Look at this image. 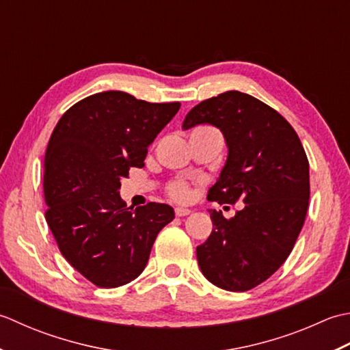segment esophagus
Returning a JSON list of instances; mask_svg holds the SVG:
<instances>
[{"label": "esophagus", "mask_w": 350, "mask_h": 350, "mask_svg": "<svg viewBox=\"0 0 350 350\" xmlns=\"http://www.w3.org/2000/svg\"><path fill=\"white\" fill-rule=\"evenodd\" d=\"M190 213H191V210L184 208V206H176V208H175V215H176L178 217L187 216V215H190Z\"/></svg>", "instance_id": "1"}]
</instances>
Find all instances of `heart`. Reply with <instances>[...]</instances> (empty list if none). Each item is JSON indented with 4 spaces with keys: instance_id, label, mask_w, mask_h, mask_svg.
I'll return each mask as SVG.
<instances>
[{
    "instance_id": "obj_1",
    "label": "heart",
    "mask_w": 350,
    "mask_h": 350,
    "mask_svg": "<svg viewBox=\"0 0 350 350\" xmlns=\"http://www.w3.org/2000/svg\"><path fill=\"white\" fill-rule=\"evenodd\" d=\"M169 193L174 199H176V201H189L191 191L185 183H175L172 187H170Z\"/></svg>"
}]
</instances>
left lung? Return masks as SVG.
Wrapping results in <instances>:
<instances>
[{"instance_id":"obj_1","label":"left lung","mask_w":350,"mask_h":350,"mask_svg":"<svg viewBox=\"0 0 350 350\" xmlns=\"http://www.w3.org/2000/svg\"><path fill=\"white\" fill-rule=\"evenodd\" d=\"M202 124L219 128L228 148L208 201L245 206L232 219L208 210L213 230L196 247L198 265L217 287L246 291L272 276L296 243L308 208V159L280 113L239 90L195 105L183 130Z\"/></svg>"}]
</instances>
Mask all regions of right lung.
<instances>
[{"instance_id":"1","label":"right lung","mask_w":350,"mask_h":350,"mask_svg":"<svg viewBox=\"0 0 350 350\" xmlns=\"http://www.w3.org/2000/svg\"><path fill=\"white\" fill-rule=\"evenodd\" d=\"M178 110L180 103L107 90L74 104L54 128L44 161L46 222L69 265L98 287L135 280L175 217L167 204L130 208L119 189Z\"/></svg>"}]
</instances>
